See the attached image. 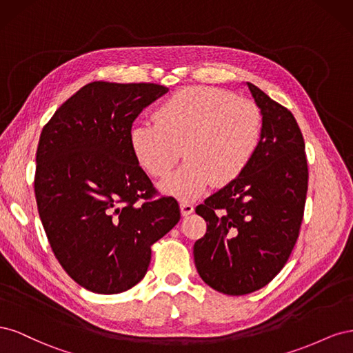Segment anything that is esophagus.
Instances as JSON below:
<instances>
[{
	"instance_id": "34e87169",
	"label": "esophagus",
	"mask_w": 353,
	"mask_h": 353,
	"mask_svg": "<svg viewBox=\"0 0 353 353\" xmlns=\"http://www.w3.org/2000/svg\"><path fill=\"white\" fill-rule=\"evenodd\" d=\"M179 209H181V213H183V216H188V215H191V213L194 212V206L191 205V203H188V201H181Z\"/></svg>"
}]
</instances>
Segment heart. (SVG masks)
<instances>
[{
	"label": "heart",
	"instance_id": "1",
	"mask_svg": "<svg viewBox=\"0 0 353 353\" xmlns=\"http://www.w3.org/2000/svg\"><path fill=\"white\" fill-rule=\"evenodd\" d=\"M154 121L131 128L132 153L148 174L162 178L184 148L187 162L159 185L179 200H193L212 184L237 181L262 144L261 109L221 88H181L159 104Z\"/></svg>",
	"mask_w": 353,
	"mask_h": 353
}]
</instances>
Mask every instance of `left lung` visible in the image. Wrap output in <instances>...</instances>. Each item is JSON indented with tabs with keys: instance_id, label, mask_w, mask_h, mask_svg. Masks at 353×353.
<instances>
[{
	"instance_id": "1",
	"label": "left lung",
	"mask_w": 353,
	"mask_h": 353,
	"mask_svg": "<svg viewBox=\"0 0 353 353\" xmlns=\"http://www.w3.org/2000/svg\"><path fill=\"white\" fill-rule=\"evenodd\" d=\"M263 117L262 144L248 170L196 208L208 223L194 243L201 280L216 292L241 296L279 274L301 228L307 163L305 141L290 110L245 82Z\"/></svg>"
}]
</instances>
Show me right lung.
I'll list each match as a JSON object with an SVG mask.
<instances>
[{"label":"right lung","mask_w":353,"mask_h":353,"mask_svg":"<svg viewBox=\"0 0 353 353\" xmlns=\"http://www.w3.org/2000/svg\"><path fill=\"white\" fill-rule=\"evenodd\" d=\"M168 91L157 83L91 82L41 132L39 218L63 270L90 292L114 294L140 283L150 245L181 218L175 199H153L130 144L138 114Z\"/></svg>","instance_id":"right-lung-1"}]
</instances>
